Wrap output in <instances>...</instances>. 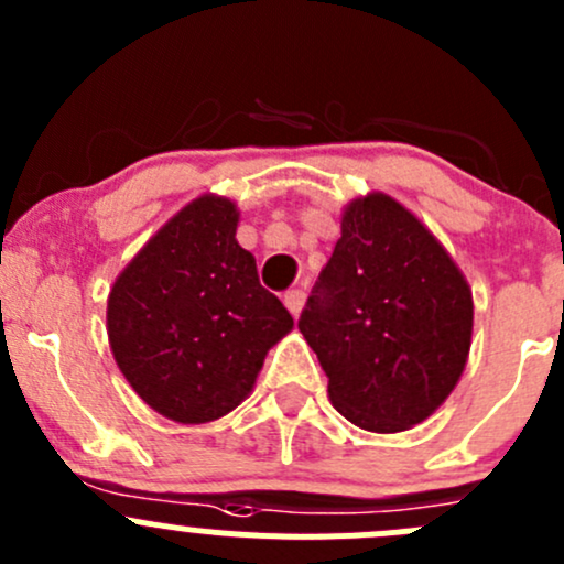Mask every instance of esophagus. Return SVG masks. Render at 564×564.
Listing matches in <instances>:
<instances>
[{"label": "esophagus", "mask_w": 564, "mask_h": 564, "mask_svg": "<svg viewBox=\"0 0 564 564\" xmlns=\"http://www.w3.org/2000/svg\"><path fill=\"white\" fill-rule=\"evenodd\" d=\"M283 303H286L289 314L300 316V311H303V305H305V292L303 289H289V292L283 294Z\"/></svg>", "instance_id": "obj_1"}]
</instances>
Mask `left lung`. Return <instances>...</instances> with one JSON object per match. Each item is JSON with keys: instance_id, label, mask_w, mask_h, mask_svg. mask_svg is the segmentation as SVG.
I'll use <instances>...</instances> for the list:
<instances>
[{"instance_id": "obj_1", "label": "left lung", "mask_w": 564, "mask_h": 564, "mask_svg": "<svg viewBox=\"0 0 564 564\" xmlns=\"http://www.w3.org/2000/svg\"><path fill=\"white\" fill-rule=\"evenodd\" d=\"M355 425L395 434L451 395L471 344V292L456 261L395 198L346 207L340 240L297 322Z\"/></svg>"}]
</instances>
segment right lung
<instances>
[{
	"label": "right lung",
	"instance_id": "right-lung-1",
	"mask_svg": "<svg viewBox=\"0 0 564 564\" xmlns=\"http://www.w3.org/2000/svg\"><path fill=\"white\" fill-rule=\"evenodd\" d=\"M229 198L174 215L108 294L113 360L155 412L176 423L224 417L253 388L264 355L294 327L259 283Z\"/></svg>",
	"mask_w": 564,
	"mask_h": 564
}]
</instances>
